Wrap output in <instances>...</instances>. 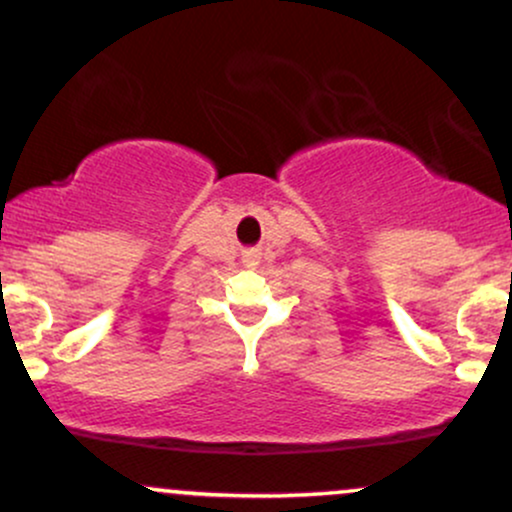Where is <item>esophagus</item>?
Returning <instances> with one entry per match:
<instances>
[{"label":"esophagus","instance_id":"esophagus-1","mask_svg":"<svg viewBox=\"0 0 512 512\" xmlns=\"http://www.w3.org/2000/svg\"><path fill=\"white\" fill-rule=\"evenodd\" d=\"M243 262H245V267H257V264H260V252H255V250H250V252H245L243 255Z\"/></svg>","mask_w":512,"mask_h":512}]
</instances>
